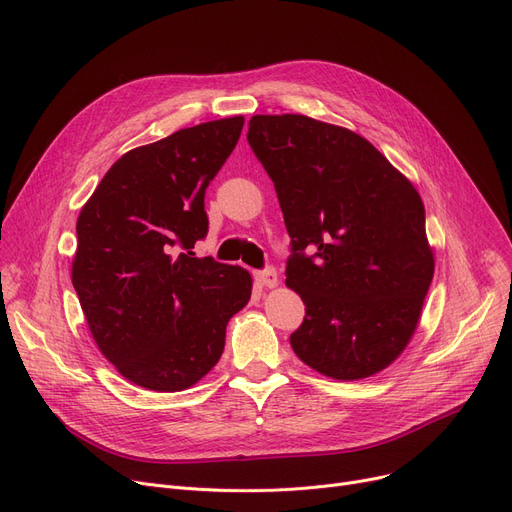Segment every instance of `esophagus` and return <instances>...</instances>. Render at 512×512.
Listing matches in <instances>:
<instances>
[{
    "instance_id": "1",
    "label": "esophagus",
    "mask_w": 512,
    "mask_h": 512,
    "mask_svg": "<svg viewBox=\"0 0 512 512\" xmlns=\"http://www.w3.org/2000/svg\"><path fill=\"white\" fill-rule=\"evenodd\" d=\"M255 280H257L259 286L276 288V286H278V272L274 270V267H265V270L255 272Z\"/></svg>"
}]
</instances>
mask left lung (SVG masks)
Masks as SVG:
<instances>
[{
	"instance_id": "8db88e82",
	"label": "left lung",
	"mask_w": 512,
	"mask_h": 512,
	"mask_svg": "<svg viewBox=\"0 0 512 512\" xmlns=\"http://www.w3.org/2000/svg\"><path fill=\"white\" fill-rule=\"evenodd\" d=\"M247 141L284 213L286 286L305 303L292 351L344 382L386 369L434 278L415 186L357 132L309 116H253Z\"/></svg>"
}]
</instances>
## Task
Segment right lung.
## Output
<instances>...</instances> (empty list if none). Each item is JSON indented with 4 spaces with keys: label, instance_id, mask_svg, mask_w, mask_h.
Masks as SVG:
<instances>
[{
    "label": "right lung",
    "instance_id": "obj_1",
    "mask_svg": "<svg viewBox=\"0 0 512 512\" xmlns=\"http://www.w3.org/2000/svg\"><path fill=\"white\" fill-rule=\"evenodd\" d=\"M242 124L203 122L124 153L80 209L74 290L103 357L141 388L197 384L251 299L247 270L193 253L209 226L205 191Z\"/></svg>",
    "mask_w": 512,
    "mask_h": 512
}]
</instances>
